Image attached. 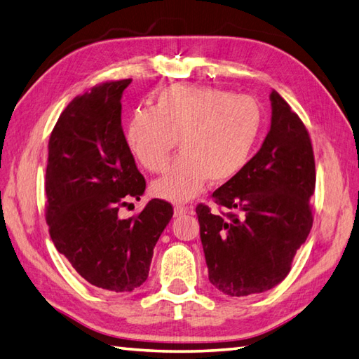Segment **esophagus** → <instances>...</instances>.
Returning a JSON list of instances; mask_svg holds the SVG:
<instances>
[{
    "label": "esophagus",
    "mask_w": 359,
    "mask_h": 359,
    "mask_svg": "<svg viewBox=\"0 0 359 359\" xmlns=\"http://www.w3.org/2000/svg\"><path fill=\"white\" fill-rule=\"evenodd\" d=\"M189 214V208H184V206H175L173 208V215L175 217H181V215H186Z\"/></svg>",
    "instance_id": "esophagus-1"
}]
</instances>
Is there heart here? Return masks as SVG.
<instances>
[{
	"instance_id": "1",
	"label": "heart",
	"mask_w": 359,
	"mask_h": 359,
	"mask_svg": "<svg viewBox=\"0 0 359 359\" xmlns=\"http://www.w3.org/2000/svg\"><path fill=\"white\" fill-rule=\"evenodd\" d=\"M262 121V108L251 96L177 83L159 91L153 109L130 116L126 139L137 163L151 173L165 170L178 139L182 153L151 190L181 203L198 195L208 180L223 184L243 170Z\"/></svg>"
}]
</instances>
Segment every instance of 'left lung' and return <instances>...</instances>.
Wrapping results in <instances>:
<instances>
[{"label": "left lung", "mask_w": 359, "mask_h": 359, "mask_svg": "<svg viewBox=\"0 0 359 359\" xmlns=\"http://www.w3.org/2000/svg\"><path fill=\"white\" fill-rule=\"evenodd\" d=\"M271 127L260 150L212 198L233 210L196 206L209 280L228 296L271 290L288 276L313 226L314 155L304 122L277 91Z\"/></svg>", "instance_id": "obj_1"}]
</instances>
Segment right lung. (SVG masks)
Segmentation results:
<instances>
[{"mask_svg":"<svg viewBox=\"0 0 359 359\" xmlns=\"http://www.w3.org/2000/svg\"><path fill=\"white\" fill-rule=\"evenodd\" d=\"M131 79L105 82L77 96L50 133L46 222L57 251L104 291L128 292L147 280L173 208L151 200L137 217L121 218L127 200H141L145 180L123 135L122 93Z\"/></svg>","mask_w":359,"mask_h":359,"instance_id":"right-lung-1","label":"right lung"}]
</instances>
